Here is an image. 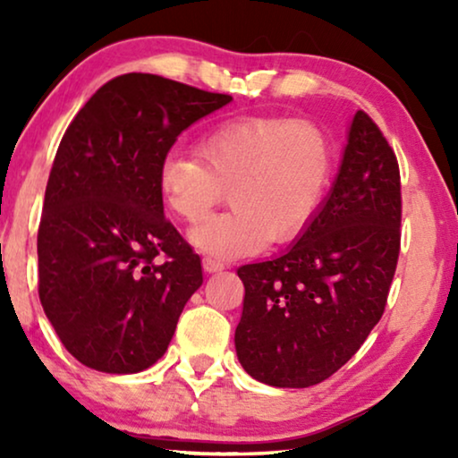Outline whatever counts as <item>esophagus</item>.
Here are the masks:
<instances>
[{
	"mask_svg": "<svg viewBox=\"0 0 458 458\" xmlns=\"http://www.w3.org/2000/svg\"><path fill=\"white\" fill-rule=\"evenodd\" d=\"M202 267H204L206 273H216V271H223L225 262L215 259V256H204V259H202Z\"/></svg>",
	"mask_w": 458,
	"mask_h": 458,
	"instance_id": "34e87169",
	"label": "esophagus"
}]
</instances>
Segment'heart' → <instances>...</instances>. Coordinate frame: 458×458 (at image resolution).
Listing matches in <instances>:
<instances>
[{"instance_id":"1","label":"heart","mask_w":458,"mask_h":458,"mask_svg":"<svg viewBox=\"0 0 458 458\" xmlns=\"http://www.w3.org/2000/svg\"><path fill=\"white\" fill-rule=\"evenodd\" d=\"M196 156L168 152L158 166L166 208L196 225L223 202L233 208L191 231L204 252H259L290 242L321 208L334 173L329 135L310 121L240 116L199 137Z\"/></svg>"}]
</instances>
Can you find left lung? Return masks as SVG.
<instances>
[{
  "label": "left lung",
  "instance_id": "left-lung-1",
  "mask_svg": "<svg viewBox=\"0 0 458 458\" xmlns=\"http://www.w3.org/2000/svg\"><path fill=\"white\" fill-rule=\"evenodd\" d=\"M400 221L396 154L359 110L334 190L302 237L277 259L237 268L242 367L262 384L309 387L346 365L386 310Z\"/></svg>",
  "mask_w": 458,
  "mask_h": 458
}]
</instances>
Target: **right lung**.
Masks as SVG:
<instances>
[{
	"label": "right lung",
	"mask_w": 458,
	"mask_h": 458,
	"mask_svg": "<svg viewBox=\"0 0 458 458\" xmlns=\"http://www.w3.org/2000/svg\"><path fill=\"white\" fill-rule=\"evenodd\" d=\"M231 99L129 72L99 87L68 124L37 233L39 300L85 367L137 373L166 352L204 277L165 216L158 166L181 131Z\"/></svg>",
	"instance_id": "right-lung-1"
}]
</instances>
